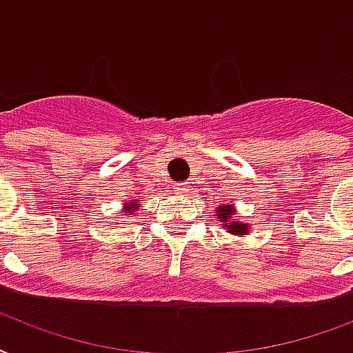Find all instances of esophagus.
Segmentation results:
<instances>
[{
    "label": "esophagus",
    "mask_w": 353,
    "mask_h": 353,
    "mask_svg": "<svg viewBox=\"0 0 353 353\" xmlns=\"http://www.w3.org/2000/svg\"><path fill=\"white\" fill-rule=\"evenodd\" d=\"M174 190H176V193H185V184L184 182H180V184H174Z\"/></svg>",
    "instance_id": "obj_1"
}]
</instances>
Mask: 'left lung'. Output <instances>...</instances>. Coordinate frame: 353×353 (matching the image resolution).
<instances>
[{"label": "left lung", "instance_id": "1", "mask_svg": "<svg viewBox=\"0 0 353 353\" xmlns=\"http://www.w3.org/2000/svg\"><path fill=\"white\" fill-rule=\"evenodd\" d=\"M230 215H234V210H232L230 204H228V206H221L219 210H217V219H223L225 223H228ZM225 226L232 232V234H245V232H247V225H243V223H234V225Z\"/></svg>", "mask_w": 353, "mask_h": 353}]
</instances>
